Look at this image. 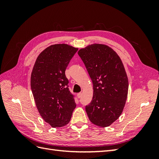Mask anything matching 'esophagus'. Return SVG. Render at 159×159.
<instances>
[{
    "mask_svg": "<svg viewBox=\"0 0 159 159\" xmlns=\"http://www.w3.org/2000/svg\"><path fill=\"white\" fill-rule=\"evenodd\" d=\"M77 96H78V98H81V96H82V93H81V92L78 93V94H77Z\"/></svg>",
    "mask_w": 159,
    "mask_h": 159,
    "instance_id": "1",
    "label": "esophagus"
}]
</instances>
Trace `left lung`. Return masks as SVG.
<instances>
[{"mask_svg": "<svg viewBox=\"0 0 159 159\" xmlns=\"http://www.w3.org/2000/svg\"><path fill=\"white\" fill-rule=\"evenodd\" d=\"M78 53L93 83V99L86 113L96 125L109 126L121 115L127 100L129 82L123 64L106 45H89Z\"/></svg>", "mask_w": 159, "mask_h": 159, "instance_id": "1", "label": "left lung"}]
</instances>
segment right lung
<instances>
[{"label":"right lung","instance_id":"right-lung-1","mask_svg":"<svg viewBox=\"0 0 159 159\" xmlns=\"http://www.w3.org/2000/svg\"><path fill=\"white\" fill-rule=\"evenodd\" d=\"M78 50L65 44L52 45L40 53L34 66L30 79L34 99L42 117L52 127L68 124L76 107L65 71Z\"/></svg>","mask_w":159,"mask_h":159}]
</instances>
